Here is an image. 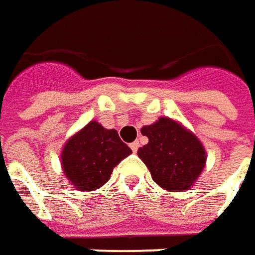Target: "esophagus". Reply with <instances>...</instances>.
I'll return each instance as SVG.
<instances>
[{
	"label": "esophagus",
	"mask_w": 255,
	"mask_h": 255,
	"mask_svg": "<svg viewBox=\"0 0 255 255\" xmlns=\"http://www.w3.org/2000/svg\"><path fill=\"white\" fill-rule=\"evenodd\" d=\"M129 146H130L132 152L136 153V152H137V149H139V142H133V143H130Z\"/></svg>",
	"instance_id": "34e87169"
}]
</instances>
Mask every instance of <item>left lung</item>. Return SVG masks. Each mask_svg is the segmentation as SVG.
<instances>
[{"label": "left lung", "mask_w": 255, "mask_h": 255, "mask_svg": "<svg viewBox=\"0 0 255 255\" xmlns=\"http://www.w3.org/2000/svg\"><path fill=\"white\" fill-rule=\"evenodd\" d=\"M140 132L149 142L139 147L137 156L147 166L153 181L167 191L193 187L207 160L199 137L179 121L166 116L143 126Z\"/></svg>", "instance_id": "left-lung-1"}]
</instances>
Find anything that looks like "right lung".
<instances>
[{
    "label": "right lung",
    "mask_w": 255,
    "mask_h": 255,
    "mask_svg": "<svg viewBox=\"0 0 255 255\" xmlns=\"http://www.w3.org/2000/svg\"><path fill=\"white\" fill-rule=\"evenodd\" d=\"M132 153L115 129L91 121L72 134L62 147L65 177L79 191H93L111 179L113 167Z\"/></svg>",
    "instance_id": "obj_1"
}]
</instances>
